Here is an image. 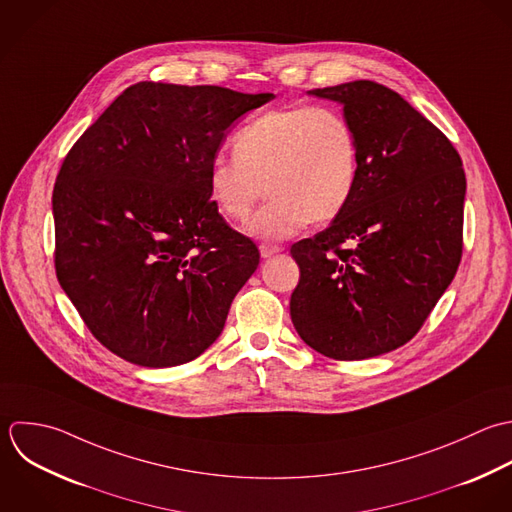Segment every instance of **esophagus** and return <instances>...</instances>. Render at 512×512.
<instances>
[{"label": "esophagus", "mask_w": 512, "mask_h": 512, "mask_svg": "<svg viewBox=\"0 0 512 512\" xmlns=\"http://www.w3.org/2000/svg\"><path fill=\"white\" fill-rule=\"evenodd\" d=\"M259 251H261V257H263V259H269V257H273V255L281 253V251H283V247H279V245H267V243H263V245L259 247Z\"/></svg>", "instance_id": "34e87169"}]
</instances>
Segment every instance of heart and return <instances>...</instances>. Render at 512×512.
<instances>
[{
	"label": "heart",
	"instance_id": "1",
	"mask_svg": "<svg viewBox=\"0 0 512 512\" xmlns=\"http://www.w3.org/2000/svg\"><path fill=\"white\" fill-rule=\"evenodd\" d=\"M235 157L213 159L209 195L217 211L249 221L259 239H287L313 223L337 219L349 205L361 169L355 125L337 109L293 105L249 121L233 139Z\"/></svg>",
	"mask_w": 512,
	"mask_h": 512
}]
</instances>
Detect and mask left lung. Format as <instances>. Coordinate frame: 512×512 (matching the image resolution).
Returning <instances> with one entry per match:
<instances>
[{
    "mask_svg": "<svg viewBox=\"0 0 512 512\" xmlns=\"http://www.w3.org/2000/svg\"><path fill=\"white\" fill-rule=\"evenodd\" d=\"M343 105L361 145L345 211L291 247V321L317 353L361 361L423 327L463 255L467 179L453 143L397 91L367 79L311 89Z\"/></svg>",
    "mask_w": 512,
    "mask_h": 512,
    "instance_id": "8db88e82",
    "label": "left lung"
}]
</instances>
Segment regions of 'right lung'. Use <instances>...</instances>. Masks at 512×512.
Returning a JSON list of instances; mask_svg holds the SVG:
<instances>
[{
    "instance_id": "obj_1",
    "label": "right lung",
    "mask_w": 512,
    "mask_h": 512,
    "mask_svg": "<svg viewBox=\"0 0 512 512\" xmlns=\"http://www.w3.org/2000/svg\"><path fill=\"white\" fill-rule=\"evenodd\" d=\"M273 93L139 81L65 155L55 273L93 337L151 369L193 361L225 327L259 249L209 195L227 129Z\"/></svg>"
}]
</instances>
